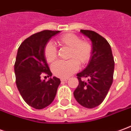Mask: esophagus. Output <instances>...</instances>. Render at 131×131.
<instances>
[{
  "label": "esophagus",
  "instance_id": "obj_1",
  "mask_svg": "<svg viewBox=\"0 0 131 131\" xmlns=\"http://www.w3.org/2000/svg\"><path fill=\"white\" fill-rule=\"evenodd\" d=\"M67 80H68V79H61V81H66Z\"/></svg>",
  "mask_w": 131,
  "mask_h": 131
}]
</instances>
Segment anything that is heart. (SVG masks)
I'll return each instance as SVG.
<instances>
[{
    "instance_id": "obj_1",
    "label": "heart",
    "mask_w": 131,
    "mask_h": 131,
    "mask_svg": "<svg viewBox=\"0 0 131 131\" xmlns=\"http://www.w3.org/2000/svg\"><path fill=\"white\" fill-rule=\"evenodd\" d=\"M62 47L68 48L67 61H57L51 67L54 76L59 78H67L74 74L79 69V64L83 66L88 64L93 54V46L88 40H81L78 35L66 34L57 38ZM43 54L48 62H52L57 57V50L54 44L48 42L43 49Z\"/></svg>"
}]
</instances>
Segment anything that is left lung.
Listing matches in <instances>:
<instances>
[{"label": "left lung", "mask_w": 131, "mask_h": 131, "mask_svg": "<svg viewBox=\"0 0 131 131\" xmlns=\"http://www.w3.org/2000/svg\"><path fill=\"white\" fill-rule=\"evenodd\" d=\"M81 32L92 41L93 54L87 67L77 74L79 85L74 96L83 107L92 109L103 102L112 84L114 60L111 46L104 37L90 30Z\"/></svg>", "instance_id": "1"}]
</instances>
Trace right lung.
I'll list each match as a JSON object with an SVG mask.
<instances>
[{"instance_id": "add662e5", "label": "right lung", "mask_w": 131, "mask_h": 131, "mask_svg": "<svg viewBox=\"0 0 131 131\" xmlns=\"http://www.w3.org/2000/svg\"><path fill=\"white\" fill-rule=\"evenodd\" d=\"M59 32L43 30L36 33L26 38L18 48L15 63L16 85L24 101L36 110L51 104L61 82L54 77L48 81L40 79L43 74L52 76L43 49L49 39Z\"/></svg>"}]
</instances>
